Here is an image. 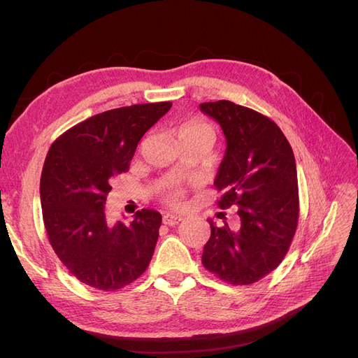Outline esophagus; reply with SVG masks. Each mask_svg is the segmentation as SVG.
<instances>
[{"instance_id": "obj_1", "label": "esophagus", "mask_w": 358, "mask_h": 358, "mask_svg": "<svg viewBox=\"0 0 358 358\" xmlns=\"http://www.w3.org/2000/svg\"><path fill=\"white\" fill-rule=\"evenodd\" d=\"M182 221V216H178V215H171V213H166L164 216H162V222H164L166 225H178L179 222Z\"/></svg>"}]
</instances>
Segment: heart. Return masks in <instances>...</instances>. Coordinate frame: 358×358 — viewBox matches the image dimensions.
<instances>
[{"label": "heart", "instance_id": "b5f03b06", "mask_svg": "<svg viewBox=\"0 0 358 358\" xmlns=\"http://www.w3.org/2000/svg\"><path fill=\"white\" fill-rule=\"evenodd\" d=\"M192 133H206L213 137V129L210 125H208L206 122H201V121H191L185 125H182L180 131H179V136H183V134H192ZM185 194H183L182 189L179 188H171V189H167L164 192V196H162V200H164V203L167 206H170L171 209H182L183 206H185Z\"/></svg>", "mask_w": 358, "mask_h": 358}]
</instances>
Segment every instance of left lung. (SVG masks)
Returning <instances> with one entry per match:
<instances>
[{
	"label": "left lung",
	"instance_id": "8db88e82",
	"mask_svg": "<svg viewBox=\"0 0 358 358\" xmlns=\"http://www.w3.org/2000/svg\"><path fill=\"white\" fill-rule=\"evenodd\" d=\"M227 140L213 185L221 209L237 208L239 225L210 224L203 266L225 282L249 285L282 262L299 221L297 169L280 128L267 116L227 100L200 104Z\"/></svg>",
	"mask_w": 358,
	"mask_h": 358
}]
</instances>
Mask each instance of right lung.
Returning a JSON list of instances; mask_svg holds the SVG:
<instances>
[{"label":"right lung","instance_id":"right-lung-1","mask_svg":"<svg viewBox=\"0 0 358 358\" xmlns=\"http://www.w3.org/2000/svg\"><path fill=\"white\" fill-rule=\"evenodd\" d=\"M171 107L134 104L91 116L52 143L40 180L49 242L69 272L101 291L121 289L148 268L161 213L136 212L131 224H112L106 199L112 180L129 167L140 138Z\"/></svg>","mask_w":358,"mask_h":358}]
</instances>
